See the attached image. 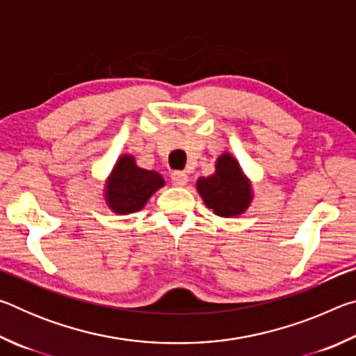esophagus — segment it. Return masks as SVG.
I'll return each instance as SVG.
<instances>
[{"instance_id": "1", "label": "esophagus", "mask_w": 356, "mask_h": 356, "mask_svg": "<svg viewBox=\"0 0 356 356\" xmlns=\"http://www.w3.org/2000/svg\"><path fill=\"white\" fill-rule=\"evenodd\" d=\"M171 180L176 186H184L186 185V182H188V176H186L184 171H174L171 174Z\"/></svg>"}]
</instances>
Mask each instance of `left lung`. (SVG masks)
Instances as JSON below:
<instances>
[{"label":"left lung","mask_w":356,"mask_h":356,"mask_svg":"<svg viewBox=\"0 0 356 356\" xmlns=\"http://www.w3.org/2000/svg\"><path fill=\"white\" fill-rule=\"evenodd\" d=\"M196 188L206 206L225 218L243 213L252 197L250 180L243 176L238 161L227 152L216 160L213 174L200 177Z\"/></svg>","instance_id":"1"}]
</instances>
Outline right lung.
I'll return each mask as SVG.
<instances>
[{"label":"right lung","mask_w":356,"mask_h":356,"mask_svg":"<svg viewBox=\"0 0 356 356\" xmlns=\"http://www.w3.org/2000/svg\"><path fill=\"white\" fill-rule=\"evenodd\" d=\"M165 185L159 172L136 166L131 155H122L106 182V202L116 213L138 212Z\"/></svg>","instance_id":"add662e5"}]
</instances>
